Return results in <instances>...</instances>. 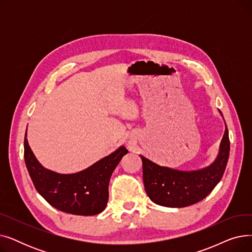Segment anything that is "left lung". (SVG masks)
Here are the masks:
<instances>
[{"mask_svg": "<svg viewBox=\"0 0 252 252\" xmlns=\"http://www.w3.org/2000/svg\"><path fill=\"white\" fill-rule=\"evenodd\" d=\"M229 153L230 140L226 125L219 156L206 168L181 171L157 165L141 155L145 190L153 202L162 206L185 207L195 204L204 199L222 178Z\"/></svg>", "mask_w": 252, "mask_h": 252, "instance_id": "1", "label": "left lung"}]
</instances>
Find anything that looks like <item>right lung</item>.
Masks as SVG:
<instances>
[{
	"mask_svg": "<svg viewBox=\"0 0 252 252\" xmlns=\"http://www.w3.org/2000/svg\"><path fill=\"white\" fill-rule=\"evenodd\" d=\"M126 153L123 146L83 171L61 175L38 163L26 133L24 137V160L34 188L52 206L76 216H95L105 209L110 177Z\"/></svg>",
	"mask_w": 252,
	"mask_h": 252,
	"instance_id": "1",
	"label": "right lung"
}]
</instances>
